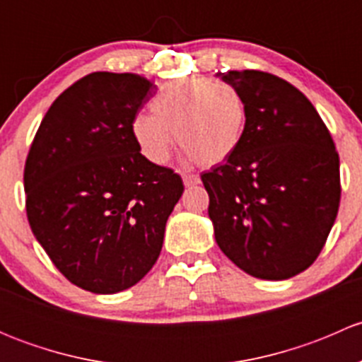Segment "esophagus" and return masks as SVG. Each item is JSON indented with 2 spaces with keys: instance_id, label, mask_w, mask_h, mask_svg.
Wrapping results in <instances>:
<instances>
[{
  "instance_id": "34e87169",
  "label": "esophagus",
  "mask_w": 362,
  "mask_h": 362,
  "mask_svg": "<svg viewBox=\"0 0 362 362\" xmlns=\"http://www.w3.org/2000/svg\"><path fill=\"white\" fill-rule=\"evenodd\" d=\"M182 180H184V184L187 185V187L189 185H198L199 182H202L198 175H192V173H182Z\"/></svg>"
}]
</instances>
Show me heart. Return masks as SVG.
Segmentation results:
<instances>
[{
    "label": "heart",
    "instance_id": "1",
    "mask_svg": "<svg viewBox=\"0 0 362 362\" xmlns=\"http://www.w3.org/2000/svg\"><path fill=\"white\" fill-rule=\"evenodd\" d=\"M151 113H138L133 136L151 163L163 164L171 141L202 166L231 158L243 144L249 107L242 90L229 82L185 76L166 82L151 100Z\"/></svg>",
    "mask_w": 362,
    "mask_h": 362
}]
</instances>
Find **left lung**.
I'll return each instance as SVG.
<instances>
[{"mask_svg": "<svg viewBox=\"0 0 362 362\" xmlns=\"http://www.w3.org/2000/svg\"><path fill=\"white\" fill-rule=\"evenodd\" d=\"M243 93V144L202 175L221 250L249 275L286 280L315 262L339 206V158L308 98L280 76L228 71Z\"/></svg>", "mask_w": 362, "mask_h": 362, "instance_id": "left-lung-1", "label": "left lung"}]
</instances>
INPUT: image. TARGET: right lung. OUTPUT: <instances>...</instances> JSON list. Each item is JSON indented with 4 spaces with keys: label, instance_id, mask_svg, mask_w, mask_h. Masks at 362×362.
<instances>
[{
    "label": "right lung",
    "instance_id": "1",
    "mask_svg": "<svg viewBox=\"0 0 362 362\" xmlns=\"http://www.w3.org/2000/svg\"><path fill=\"white\" fill-rule=\"evenodd\" d=\"M154 89L134 73L83 76L45 113L25 159L33 235L89 293L129 289L151 272L184 192L182 178L141 156L134 141L133 120Z\"/></svg>",
    "mask_w": 362,
    "mask_h": 362
}]
</instances>
